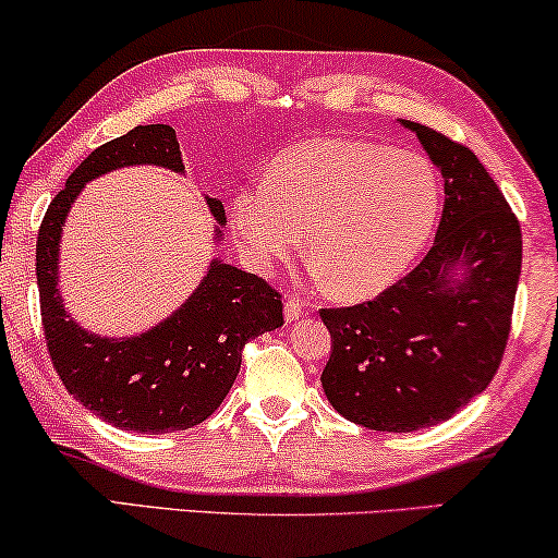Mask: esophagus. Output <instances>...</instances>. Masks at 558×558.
<instances>
[{"mask_svg": "<svg viewBox=\"0 0 558 558\" xmlns=\"http://www.w3.org/2000/svg\"><path fill=\"white\" fill-rule=\"evenodd\" d=\"M305 313H307V302L302 300V296H296V294L287 296V302H284V317H287V323L300 320V317L305 315Z\"/></svg>", "mask_w": 558, "mask_h": 558, "instance_id": "esophagus-1", "label": "esophagus"}]
</instances>
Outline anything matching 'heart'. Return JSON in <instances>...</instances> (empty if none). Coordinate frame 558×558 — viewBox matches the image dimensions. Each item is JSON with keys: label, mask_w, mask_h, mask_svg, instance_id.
I'll return each instance as SVG.
<instances>
[{"label": "heart", "mask_w": 558, "mask_h": 558, "mask_svg": "<svg viewBox=\"0 0 558 558\" xmlns=\"http://www.w3.org/2000/svg\"><path fill=\"white\" fill-rule=\"evenodd\" d=\"M440 177L428 158L368 141H307L281 154L266 184L230 199V228L251 264L302 248L343 300L387 289L421 256L440 215Z\"/></svg>", "instance_id": "heart-1"}]
</instances>
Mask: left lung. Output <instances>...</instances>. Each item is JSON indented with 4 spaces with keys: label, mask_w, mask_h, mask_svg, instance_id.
<instances>
[{
    "label": "left lung",
    "mask_w": 558,
    "mask_h": 558,
    "mask_svg": "<svg viewBox=\"0 0 558 558\" xmlns=\"http://www.w3.org/2000/svg\"><path fill=\"white\" fill-rule=\"evenodd\" d=\"M444 177V215L421 264L379 296L320 310L330 330L328 402L368 430L410 433L456 415L500 368L515 305L523 235L472 150L421 122Z\"/></svg>",
    "instance_id": "1"
}]
</instances>
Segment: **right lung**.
I'll return each instance as SVG.
<instances>
[{
  "label": "right lung",
  "instance_id": "obj_1",
  "mask_svg": "<svg viewBox=\"0 0 558 558\" xmlns=\"http://www.w3.org/2000/svg\"><path fill=\"white\" fill-rule=\"evenodd\" d=\"M143 163L184 173L177 130L137 125L92 150L48 205L35 269L48 353L63 387L114 428L158 436L207 421L241 372L243 345L281 328L284 317L277 289L220 258H213L182 307L137 336H97L66 313L58 292V251L71 205L92 179ZM207 207L220 241L226 207L213 197H207Z\"/></svg>",
  "mask_w": 558,
  "mask_h": 558
}]
</instances>
